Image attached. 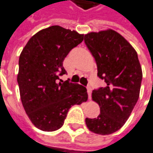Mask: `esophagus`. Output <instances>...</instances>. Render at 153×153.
Instances as JSON below:
<instances>
[{"mask_svg":"<svg viewBox=\"0 0 153 153\" xmlns=\"http://www.w3.org/2000/svg\"><path fill=\"white\" fill-rule=\"evenodd\" d=\"M87 91H88V98L90 99V97H91V92H92V88H91L90 86H88V87H87Z\"/></svg>","mask_w":153,"mask_h":153,"instance_id":"34e87169","label":"esophagus"}]
</instances>
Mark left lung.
I'll use <instances>...</instances> for the list:
<instances>
[{
    "instance_id": "obj_1",
    "label": "left lung",
    "mask_w": 153,
    "mask_h": 153,
    "mask_svg": "<svg viewBox=\"0 0 153 153\" xmlns=\"http://www.w3.org/2000/svg\"><path fill=\"white\" fill-rule=\"evenodd\" d=\"M84 42L96 59L98 76L106 82L92 92L100 114L85 119L86 126L92 133L108 135L123 126L139 99L141 65L132 45L113 29L90 32Z\"/></svg>"
}]
</instances>
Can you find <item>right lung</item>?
I'll use <instances>...</instances> for the list:
<instances>
[{
  "mask_svg": "<svg viewBox=\"0 0 153 153\" xmlns=\"http://www.w3.org/2000/svg\"><path fill=\"white\" fill-rule=\"evenodd\" d=\"M83 40V34L60 26L39 31L27 43L19 58L17 81L24 109L32 123L45 132L63 126L73 105L87 102L85 87L60 81L63 62L70 51Z\"/></svg>",
  "mask_w": 153,
  "mask_h": 153,
  "instance_id": "obj_1",
  "label": "right lung"
}]
</instances>
